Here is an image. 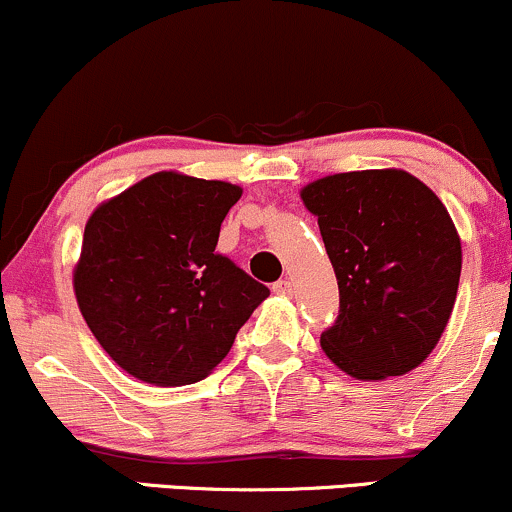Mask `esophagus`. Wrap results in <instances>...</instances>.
<instances>
[{
	"instance_id": "34e87169",
	"label": "esophagus",
	"mask_w": 512,
	"mask_h": 512,
	"mask_svg": "<svg viewBox=\"0 0 512 512\" xmlns=\"http://www.w3.org/2000/svg\"><path fill=\"white\" fill-rule=\"evenodd\" d=\"M272 291L276 293V296H291L293 284H291L289 279H281V281H276V284L272 286Z\"/></svg>"
}]
</instances>
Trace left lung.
<instances>
[{
	"instance_id": "left-lung-1",
	"label": "left lung",
	"mask_w": 512,
	"mask_h": 512,
	"mask_svg": "<svg viewBox=\"0 0 512 512\" xmlns=\"http://www.w3.org/2000/svg\"><path fill=\"white\" fill-rule=\"evenodd\" d=\"M337 274L339 315L322 351L356 380L404 375L448 325L462 245L448 209L407 170H354L301 190Z\"/></svg>"
}]
</instances>
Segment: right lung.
Here are the masks:
<instances>
[{
  "instance_id": "1",
  "label": "right lung",
  "mask_w": 512,
  "mask_h": 512,
  "mask_svg": "<svg viewBox=\"0 0 512 512\" xmlns=\"http://www.w3.org/2000/svg\"><path fill=\"white\" fill-rule=\"evenodd\" d=\"M243 190L161 170L86 223L74 293L88 330L149 385L207 378L269 289L219 255L221 221Z\"/></svg>"
}]
</instances>
